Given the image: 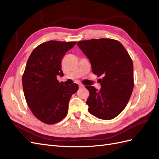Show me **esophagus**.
I'll list each match as a JSON object with an SVG mask.
<instances>
[{
    "label": "esophagus",
    "mask_w": 159,
    "mask_h": 159,
    "mask_svg": "<svg viewBox=\"0 0 159 159\" xmlns=\"http://www.w3.org/2000/svg\"><path fill=\"white\" fill-rule=\"evenodd\" d=\"M79 87H80V88H84V85H79Z\"/></svg>",
    "instance_id": "34e87169"
}]
</instances>
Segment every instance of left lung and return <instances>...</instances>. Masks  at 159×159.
Here are the masks:
<instances>
[{
    "mask_svg": "<svg viewBox=\"0 0 159 159\" xmlns=\"http://www.w3.org/2000/svg\"><path fill=\"white\" fill-rule=\"evenodd\" d=\"M77 44L87 56L93 73L102 88L86 86L89 96V112L97 118L110 120L121 113L131 98L134 87L133 61L119 41L101 38L80 41Z\"/></svg>",
    "mask_w": 159,
    "mask_h": 159,
    "instance_id": "8db88e82",
    "label": "left lung"
}]
</instances>
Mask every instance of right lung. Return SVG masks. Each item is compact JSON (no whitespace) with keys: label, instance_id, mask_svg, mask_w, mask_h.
Wrapping results in <instances>:
<instances>
[{"label":"right lung","instance_id":"right-lung-1","mask_svg":"<svg viewBox=\"0 0 159 159\" xmlns=\"http://www.w3.org/2000/svg\"><path fill=\"white\" fill-rule=\"evenodd\" d=\"M76 42L51 40L38 46L28 58L22 75L26 103L34 116L46 124L60 121L68 114L71 95L78 90L76 84L64 85L57 80L63 76L61 62Z\"/></svg>","mask_w":159,"mask_h":159}]
</instances>
